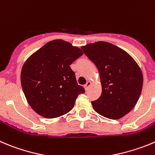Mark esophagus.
<instances>
[{
  "label": "esophagus",
  "mask_w": 155,
  "mask_h": 155,
  "mask_svg": "<svg viewBox=\"0 0 155 155\" xmlns=\"http://www.w3.org/2000/svg\"><path fill=\"white\" fill-rule=\"evenodd\" d=\"M91 81H87V83H86V84H85L84 86V87L85 90L87 91V89L89 88V87H90V86H91Z\"/></svg>",
  "instance_id": "1"
}]
</instances>
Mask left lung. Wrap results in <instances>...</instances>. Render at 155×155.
Masks as SVG:
<instances>
[{"mask_svg": "<svg viewBox=\"0 0 155 155\" xmlns=\"http://www.w3.org/2000/svg\"><path fill=\"white\" fill-rule=\"evenodd\" d=\"M81 49L100 74L102 91L91 102L94 110L107 118H121L134 108L141 93L140 67L125 51L108 42L87 44Z\"/></svg>", "mask_w": 155, "mask_h": 155, "instance_id": "obj_1", "label": "left lung"}]
</instances>
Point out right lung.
<instances>
[{"mask_svg":"<svg viewBox=\"0 0 155 155\" xmlns=\"http://www.w3.org/2000/svg\"><path fill=\"white\" fill-rule=\"evenodd\" d=\"M82 54L80 48L58 39L48 42L27 59L21 69V86L28 103L39 115L61 117L84 93L70 68Z\"/></svg>","mask_w":155,"mask_h":155,"instance_id":"obj_1","label":"right lung"}]
</instances>
